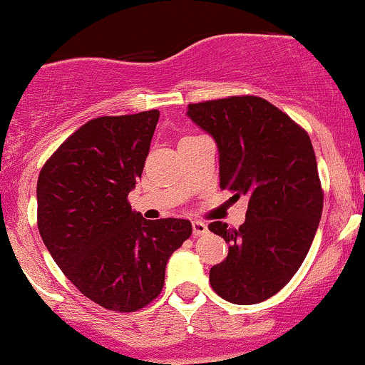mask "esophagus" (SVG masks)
I'll return each instance as SVG.
<instances>
[{"label": "esophagus", "instance_id": "1", "mask_svg": "<svg viewBox=\"0 0 365 365\" xmlns=\"http://www.w3.org/2000/svg\"><path fill=\"white\" fill-rule=\"evenodd\" d=\"M191 227H193V235L195 237H200V235L207 234V225L204 223V221H191Z\"/></svg>", "mask_w": 365, "mask_h": 365}]
</instances>
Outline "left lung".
Listing matches in <instances>:
<instances>
[{
  "label": "left lung",
  "mask_w": 365,
  "mask_h": 365,
  "mask_svg": "<svg viewBox=\"0 0 365 365\" xmlns=\"http://www.w3.org/2000/svg\"><path fill=\"white\" fill-rule=\"evenodd\" d=\"M187 115L220 149V187L242 195L239 228L212 221L228 257L209 272L212 290L234 304L276 295L302 265L323 210V190L311 138L302 126L260 96L242 95L187 105Z\"/></svg>",
  "instance_id": "1"
}]
</instances>
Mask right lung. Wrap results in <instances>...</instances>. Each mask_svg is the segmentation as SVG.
Masks as SVG:
<instances>
[{
    "instance_id": "obj_1",
    "label": "right lung",
    "mask_w": 365,
    "mask_h": 365,
    "mask_svg": "<svg viewBox=\"0 0 365 365\" xmlns=\"http://www.w3.org/2000/svg\"><path fill=\"white\" fill-rule=\"evenodd\" d=\"M158 118L153 108L91 119L52 153L36 184L48 253L81 294L119 313L161 294L168 258L193 232L187 220H145L128 202Z\"/></svg>"
}]
</instances>
